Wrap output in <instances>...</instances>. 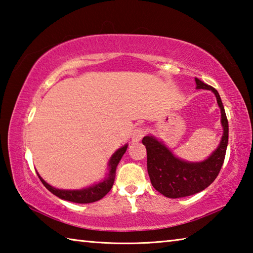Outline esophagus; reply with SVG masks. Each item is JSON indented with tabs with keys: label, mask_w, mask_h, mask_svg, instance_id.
<instances>
[{
	"label": "esophagus",
	"mask_w": 253,
	"mask_h": 253,
	"mask_svg": "<svg viewBox=\"0 0 253 253\" xmlns=\"http://www.w3.org/2000/svg\"><path fill=\"white\" fill-rule=\"evenodd\" d=\"M145 134H146V129H145L144 127H136L134 131H132L131 138L134 142H139V140L145 136Z\"/></svg>",
	"instance_id": "34e87169"
}]
</instances>
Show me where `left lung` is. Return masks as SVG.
Masks as SVG:
<instances>
[{"label":"left lung","instance_id":"obj_1","mask_svg":"<svg viewBox=\"0 0 253 253\" xmlns=\"http://www.w3.org/2000/svg\"><path fill=\"white\" fill-rule=\"evenodd\" d=\"M196 88L212 90L221 109L223 136L221 143L208 160L187 163L175 157L169 149L152 136H145L143 144L147 151V170L152 185L166 198L178 199L199 193L212 184L223 165L229 139V124L221 97L215 89L195 78Z\"/></svg>","mask_w":253,"mask_h":253}]
</instances>
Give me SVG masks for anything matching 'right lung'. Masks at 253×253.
Here are the masks:
<instances>
[{
  "label": "right lung",
  "instance_id": "obj_1",
  "mask_svg": "<svg viewBox=\"0 0 253 253\" xmlns=\"http://www.w3.org/2000/svg\"><path fill=\"white\" fill-rule=\"evenodd\" d=\"M127 149V145L123 146L122 148H119L118 151L111 156L110 161H109V176L108 178H106L105 181H102L100 183L96 184V185L90 186L88 188H84V190H79V191H66V190H58V188L52 187L49 185L48 183H45L43 179H42L40 176V181L42 184L48 188V190L51 192V193L54 194L58 198L66 200V201H70V202L74 203H92L96 202V201H99L100 199L104 198V196L108 193V192L111 190L113 187V184L115 181V176H116V169L119 161L122 160V157L124 154H125ZM39 175V174H38Z\"/></svg>",
  "mask_w": 253,
  "mask_h": 253
}]
</instances>
